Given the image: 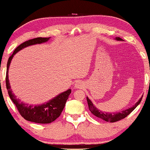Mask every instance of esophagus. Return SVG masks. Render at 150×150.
Wrapping results in <instances>:
<instances>
[{"label":"esophagus","instance_id":"1","mask_svg":"<svg viewBox=\"0 0 150 150\" xmlns=\"http://www.w3.org/2000/svg\"><path fill=\"white\" fill-rule=\"evenodd\" d=\"M75 86L76 88H81V87L84 86V85H83L82 83L80 82V81H77L76 84H75Z\"/></svg>","mask_w":150,"mask_h":150}]
</instances>
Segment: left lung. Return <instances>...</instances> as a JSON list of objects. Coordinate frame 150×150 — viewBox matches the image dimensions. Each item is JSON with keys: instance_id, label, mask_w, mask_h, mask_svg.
Listing matches in <instances>:
<instances>
[{"instance_id": "obj_1", "label": "left lung", "mask_w": 150, "mask_h": 150, "mask_svg": "<svg viewBox=\"0 0 150 150\" xmlns=\"http://www.w3.org/2000/svg\"><path fill=\"white\" fill-rule=\"evenodd\" d=\"M115 39H116L117 41H122V39L120 37H116ZM142 98H143V97L138 100V101L136 102L135 105H134L132 107H131L128 109L125 110V111H122L121 113L118 112L117 113L102 112V111L98 110L96 107H94L93 104L92 102L88 99V97L86 98V100H87V102H88L89 110H90V111L93 113V114L96 115V116H97L98 117H99V118L102 119V120L107 121V122H117V121L122 120V119L125 118V117L127 116L129 114H130V113L136 109V107H137L140 103H141Z\"/></svg>"}]
</instances>
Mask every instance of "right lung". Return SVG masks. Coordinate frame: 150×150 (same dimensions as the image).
I'll return each mask as SVG.
<instances>
[{"mask_svg": "<svg viewBox=\"0 0 150 150\" xmlns=\"http://www.w3.org/2000/svg\"><path fill=\"white\" fill-rule=\"evenodd\" d=\"M49 39H50V37H37L35 39L25 41L24 43H21L15 49L13 52V54L9 57L8 62L7 64L5 82H6L7 90L8 91L9 98L14 102V105H16L18 112L24 119H25L26 120L30 121V122L40 123V124H48V123L52 122L58 117H59L64 107H65L66 102L69 98V95L71 94V90L69 89L66 91L58 95L57 97L48 101L47 103L43 104L41 105L34 106L26 105V104L20 102L18 99H17L16 96L12 93V89H10V84H9L8 79V69L13 57L17 52H18L23 48H25V47L29 46V45L46 42L49 40Z\"/></svg>", "mask_w": 150, "mask_h": 150, "instance_id": "obj_1", "label": "right lung"}]
</instances>
